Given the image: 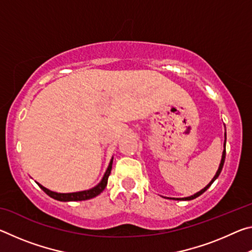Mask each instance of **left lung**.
<instances>
[{
    "label": "left lung",
    "instance_id": "left-lung-1",
    "mask_svg": "<svg viewBox=\"0 0 252 252\" xmlns=\"http://www.w3.org/2000/svg\"><path fill=\"white\" fill-rule=\"evenodd\" d=\"M224 159H225V141H224V150H223V153H222V159H221V162H220V165H219V169H218V171H217L216 176L213 177V179H212V180H211V182L209 183V185H208L207 187H204L201 191H199V192H197V193H195V194L191 195V197H188V198H182V199H174V198H173V200H192V199H195V198H197V197H199V195H201V194L204 192V191H206V190L208 189V188L212 185L213 181H215L216 179L219 177V174H220V172H221V170H222V168H223Z\"/></svg>",
    "mask_w": 252,
    "mask_h": 252
}]
</instances>
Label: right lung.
<instances>
[{
	"instance_id": "right-lung-1",
	"label": "right lung",
	"mask_w": 252,
	"mask_h": 252,
	"mask_svg": "<svg viewBox=\"0 0 252 252\" xmlns=\"http://www.w3.org/2000/svg\"><path fill=\"white\" fill-rule=\"evenodd\" d=\"M112 162H113V159H111L108 170H106V172L104 173V176H103V178H102L101 182L90 190L80 191V192H72V193H58V192H53V191L46 189V188H44L43 186H41L40 183H37V185H39V187L44 191L46 194L50 195L51 198H53L55 200H59V201H82V200L92 199V198L96 197V195H99L102 191L104 190V188L106 187V183H108V179H109V176L111 173V169H112Z\"/></svg>"
}]
</instances>
